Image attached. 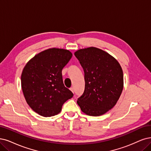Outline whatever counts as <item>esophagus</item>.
Instances as JSON below:
<instances>
[{
  "instance_id": "34e87169",
  "label": "esophagus",
  "mask_w": 151,
  "mask_h": 151,
  "mask_svg": "<svg viewBox=\"0 0 151 151\" xmlns=\"http://www.w3.org/2000/svg\"><path fill=\"white\" fill-rule=\"evenodd\" d=\"M70 90L73 93H74V89H73V87H71V88H70Z\"/></svg>"
}]
</instances>
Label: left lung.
<instances>
[{"instance_id":"left-lung-1","label":"left lung","mask_w":151,"mask_h":151,"mask_svg":"<svg viewBox=\"0 0 151 151\" xmlns=\"http://www.w3.org/2000/svg\"><path fill=\"white\" fill-rule=\"evenodd\" d=\"M75 57L85 73V87L77 103L83 113L98 116L112 109L123 89V72L113 57L95 47L78 50Z\"/></svg>"}]
</instances>
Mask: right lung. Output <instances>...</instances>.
I'll return each instance as SVG.
<instances>
[{"label":"right lung","instance_id":"obj_1","mask_svg":"<svg viewBox=\"0 0 151 151\" xmlns=\"http://www.w3.org/2000/svg\"><path fill=\"white\" fill-rule=\"evenodd\" d=\"M72 57L69 50L50 48L39 53L25 66L21 75L22 91L27 104L38 114H58L73 96L63 84L62 69Z\"/></svg>","mask_w":151,"mask_h":151}]
</instances>
